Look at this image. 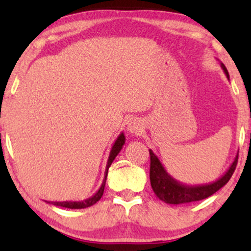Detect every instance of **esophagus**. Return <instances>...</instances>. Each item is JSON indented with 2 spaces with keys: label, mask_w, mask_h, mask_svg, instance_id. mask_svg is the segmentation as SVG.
Instances as JSON below:
<instances>
[{
  "label": "esophagus",
  "mask_w": 251,
  "mask_h": 251,
  "mask_svg": "<svg viewBox=\"0 0 251 251\" xmlns=\"http://www.w3.org/2000/svg\"><path fill=\"white\" fill-rule=\"evenodd\" d=\"M127 131L131 134H140L143 133L144 131V124L140 122L139 119L134 118V119H131L127 124Z\"/></svg>",
  "instance_id": "1"
}]
</instances>
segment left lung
<instances>
[{
    "label": "left lung",
    "mask_w": 251,
    "mask_h": 251,
    "mask_svg": "<svg viewBox=\"0 0 251 251\" xmlns=\"http://www.w3.org/2000/svg\"><path fill=\"white\" fill-rule=\"evenodd\" d=\"M221 67L227 79H229V73L226 66L221 62ZM150 159H151V165H150V180H151V186L153 192L159 198L160 201H165L168 204H185L191 203V201H201L204 198H208L215 192H217L221 188L229 181L234 174L236 165L238 160V152L236 154L234 162L231 163L230 168L226 172L217 180L212 181L209 184H200V185H186L176 180L171 175L168 174L163 164L158 159V157L153 153L152 150H150Z\"/></svg>",
    "instance_id": "left-lung-1"
}]
</instances>
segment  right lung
Returning a JSON list of instances; mask_svg holds the SVG:
<instances>
[{
    "label": "right lung",
    "mask_w": 251,
    "mask_h": 251,
    "mask_svg": "<svg viewBox=\"0 0 251 251\" xmlns=\"http://www.w3.org/2000/svg\"><path fill=\"white\" fill-rule=\"evenodd\" d=\"M124 144H125V135H124V133H120L119 137L117 138L116 142H114L113 146H112L111 152H109L107 164H106L105 177H103L101 186H100L99 190H98V191L93 196H92V197H89V198H87V200L81 201H47V203L53 204V205H56V206H62V208H67V209H85V208H88V206L94 205V204H96L97 201L102 197L106 179H107L108 169H109V166H111V164L113 163L114 158H116L118 153L122 151Z\"/></svg>",
    "instance_id": "1"
}]
</instances>
